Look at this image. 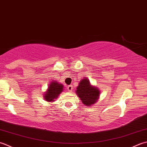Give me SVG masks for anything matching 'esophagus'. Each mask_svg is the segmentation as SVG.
I'll return each mask as SVG.
<instances>
[{
  "label": "esophagus",
  "instance_id": "esophagus-1",
  "mask_svg": "<svg viewBox=\"0 0 147 147\" xmlns=\"http://www.w3.org/2000/svg\"><path fill=\"white\" fill-rule=\"evenodd\" d=\"M72 89H73V87H72V86H71V85H70V86H68V88H67V90H68V91H70V92L72 91Z\"/></svg>",
  "mask_w": 147,
  "mask_h": 147
}]
</instances>
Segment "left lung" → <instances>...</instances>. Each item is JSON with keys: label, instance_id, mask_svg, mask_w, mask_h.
Segmentation results:
<instances>
[{"label": "left lung", "instance_id": "left-lung-1", "mask_svg": "<svg viewBox=\"0 0 147 147\" xmlns=\"http://www.w3.org/2000/svg\"><path fill=\"white\" fill-rule=\"evenodd\" d=\"M76 92L86 106L94 105L98 101L100 94V89L97 87L91 86L86 77L80 81Z\"/></svg>", "mask_w": 147, "mask_h": 147}]
</instances>
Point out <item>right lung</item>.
I'll return each instance as SVG.
<instances>
[{"mask_svg": "<svg viewBox=\"0 0 147 147\" xmlns=\"http://www.w3.org/2000/svg\"><path fill=\"white\" fill-rule=\"evenodd\" d=\"M63 91V86L58 83V81L53 80L49 84L48 89L45 92L44 98L47 101H55V99L58 97L61 92Z\"/></svg>", "mask_w": 147, "mask_h": 147, "instance_id": "1", "label": "right lung"}]
</instances>
